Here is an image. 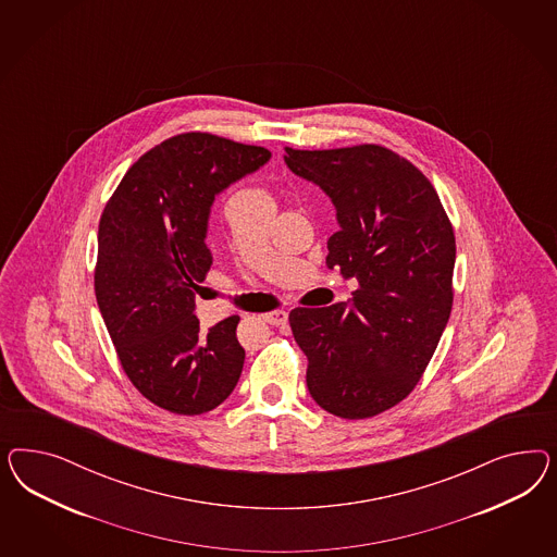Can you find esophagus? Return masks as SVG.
<instances>
[{"label": "esophagus", "mask_w": 557, "mask_h": 557, "mask_svg": "<svg viewBox=\"0 0 557 557\" xmlns=\"http://www.w3.org/2000/svg\"><path fill=\"white\" fill-rule=\"evenodd\" d=\"M261 319L265 322H270V324H275V326H280V324H286L287 322V312L286 310H271V312H265V314H261Z\"/></svg>", "instance_id": "esophagus-1"}]
</instances>
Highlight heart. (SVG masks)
Masks as SVG:
<instances>
[{
  "label": "heart",
  "instance_id": "b5f03b06",
  "mask_svg": "<svg viewBox=\"0 0 557 557\" xmlns=\"http://www.w3.org/2000/svg\"><path fill=\"white\" fill-rule=\"evenodd\" d=\"M238 194H240V196H245V198H251L255 202L271 203V206H273V194H271L268 187H245V189H240Z\"/></svg>",
  "mask_w": 557,
  "mask_h": 557
}]
</instances>
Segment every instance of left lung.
I'll return each mask as SVG.
<instances>
[{"instance_id": "left-lung-1", "label": "left lung", "mask_w": 557, "mask_h": 557, "mask_svg": "<svg viewBox=\"0 0 557 557\" xmlns=\"http://www.w3.org/2000/svg\"><path fill=\"white\" fill-rule=\"evenodd\" d=\"M270 157L210 133L171 136L126 171L101 212L94 273L101 317L133 386L169 412H210L240 377L238 317L203 331L194 300L212 268L203 243L210 206Z\"/></svg>"}]
</instances>
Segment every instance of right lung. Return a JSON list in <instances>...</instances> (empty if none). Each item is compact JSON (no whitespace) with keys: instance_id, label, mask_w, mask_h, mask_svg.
<instances>
[{"instance_id":"obj_1","label":"right lung","mask_w":557,"mask_h":557,"mask_svg":"<svg viewBox=\"0 0 557 557\" xmlns=\"http://www.w3.org/2000/svg\"><path fill=\"white\" fill-rule=\"evenodd\" d=\"M284 159L335 203L326 265L359 284L351 304L289 312L308 392L335 417L371 419L405 400L437 349L454 306V226L431 182L386 147H286Z\"/></svg>"}]
</instances>
